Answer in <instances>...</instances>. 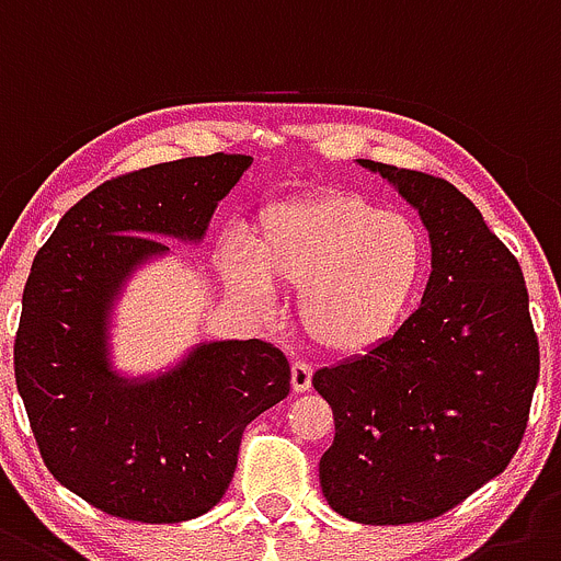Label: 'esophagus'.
Wrapping results in <instances>:
<instances>
[{"instance_id":"obj_1","label":"esophagus","mask_w":561,"mask_h":561,"mask_svg":"<svg viewBox=\"0 0 561 561\" xmlns=\"http://www.w3.org/2000/svg\"><path fill=\"white\" fill-rule=\"evenodd\" d=\"M290 382H293V391H296V393L310 391V386H312V368L307 366V363L296 360L290 366Z\"/></svg>"}]
</instances>
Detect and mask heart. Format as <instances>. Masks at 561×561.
I'll use <instances>...</instances> for the list:
<instances>
[{
    "label": "heart",
    "mask_w": 561,
    "mask_h": 561,
    "mask_svg": "<svg viewBox=\"0 0 561 561\" xmlns=\"http://www.w3.org/2000/svg\"><path fill=\"white\" fill-rule=\"evenodd\" d=\"M422 226L352 190H316L256 215L249 256L229 251L226 285L256 305L299 290V324L318 350L360 357L405 327L427 279Z\"/></svg>",
    "instance_id": "heart-1"
}]
</instances>
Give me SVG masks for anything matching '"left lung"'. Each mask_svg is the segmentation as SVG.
<instances>
[{"label": "left lung", "mask_w": 561, "mask_h": 561, "mask_svg": "<svg viewBox=\"0 0 561 561\" xmlns=\"http://www.w3.org/2000/svg\"><path fill=\"white\" fill-rule=\"evenodd\" d=\"M419 211L431 279L416 312L371 355L318 368L335 438L318 478L363 526L450 512L501 476L526 433L539 343L519 262L450 181L357 159Z\"/></svg>", "instance_id": "1"}]
</instances>
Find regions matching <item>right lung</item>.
I'll return each mask as SVG.
<instances>
[{"label": "right lung", "mask_w": 561, "mask_h": 561, "mask_svg": "<svg viewBox=\"0 0 561 561\" xmlns=\"http://www.w3.org/2000/svg\"><path fill=\"white\" fill-rule=\"evenodd\" d=\"M251 156L119 175L80 198L35 254L13 368L44 463L94 508L136 523L201 517L229 489L249 422L290 391L274 343L209 341L159 375L111 366V316L136 268L201 243Z\"/></svg>", "instance_id": "add662e5"}]
</instances>
